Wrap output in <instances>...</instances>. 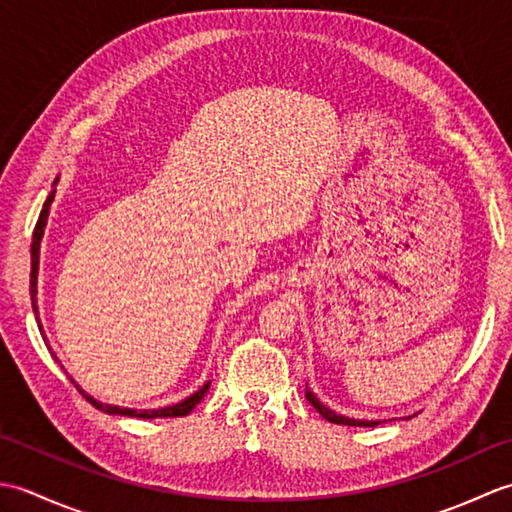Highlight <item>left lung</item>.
<instances>
[{"label":"left lung","instance_id":"left-lung-1","mask_svg":"<svg viewBox=\"0 0 512 512\" xmlns=\"http://www.w3.org/2000/svg\"><path fill=\"white\" fill-rule=\"evenodd\" d=\"M306 398H308L310 405H312L314 409H317V411L321 413V416H323L325 420H328V422L347 424V427H376V424H378V420H354V418H347V416H339V413L332 411L330 407H325L323 402L308 389V385H306Z\"/></svg>","mask_w":512,"mask_h":512}]
</instances>
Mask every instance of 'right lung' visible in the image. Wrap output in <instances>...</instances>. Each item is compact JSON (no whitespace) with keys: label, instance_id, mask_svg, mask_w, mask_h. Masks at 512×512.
Masks as SVG:
<instances>
[{"label":"right lung","instance_id":"add662e5","mask_svg":"<svg viewBox=\"0 0 512 512\" xmlns=\"http://www.w3.org/2000/svg\"><path fill=\"white\" fill-rule=\"evenodd\" d=\"M59 182V178L52 182L54 184ZM54 191L48 195V200L43 202V209L39 213V220H37V226H35V233H32V246H30V257H32V264H30V299H32V310H35V317H37V323H39V330H41V321H39V308H37V275H39V250H41V237H43V231H46V222H48V213H50V204L54 200ZM54 361H59L57 356H54ZM72 380V378H70ZM74 383V380H72ZM74 387L81 391L83 398L92 402V405L96 409H101L105 413H112V416H129V418H178V416H187V413H191L195 409V405L206 396V391H209L211 387V380L209 383H204L195 394H191L189 398H184L182 402H176V405H169V407H162V409H127V407H118V405H103V402L94 400L92 396L85 394V391L74 383Z\"/></svg>","mask_w":512,"mask_h":512}]
</instances>
